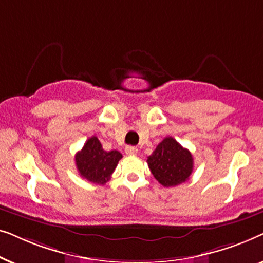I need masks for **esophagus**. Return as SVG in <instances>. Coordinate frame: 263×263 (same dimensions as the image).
<instances>
[{
    "label": "esophagus",
    "mask_w": 263,
    "mask_h": 263,
    "mask_svg": "<svg viewBox=\"0 0 263 263\" xmlns=\"http://www.w3.org/2000/svg\"><path fill=\"white\" fill-rule=\"evenodd\" d=\"M124 152H125V154H127V156H135V154L138 153V148H136V147H134V146H127V147H125Z\"/></svg>",
    "instance_id": "34e87169"
}]
</instances>
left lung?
<instances>
[{
    "instance_id": "obj_1",
    "label": "left lung",
    "mask_w": 263,
    "mask_h": 263,
    "mask_svg": "<svg viewBox=\"0 0 263 263\" xmlns=\"http://www.w3.org/2000/svg\"><path fill=\"white\" fill-rule=\"evenodd\" d=\"M148 167L161 185L175 186L185 182L192 175L194 159L192 153L167 136L147 158Z\"/></svg>"
}]
</instances>
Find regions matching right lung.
Returning <instances> with one entry per match:
<instances>
[{
  "label": "right lung",
  "mask_w": 263,
  "mask_h": 263,
  "mask_svg": "<svg viewBox=\"0 0 263 263\" xmlns=\"http://www.w3.org/2000/svg\"><path fill=\"white\" fill-rule=\"evenodd\" d=\"M121 158L122 154L118 151H104L98 138L92 136L75 154V164L82 178L103 185L109 182Z\"/></svg>",
  "instance_id": "1"
}]
</instances>
